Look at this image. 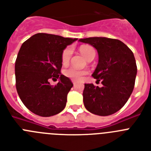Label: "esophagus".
I'll list each match as a JSON object with an SVG mask.
<instances>
[{
  "label": "esophagus",
  "mask_w": 151,
  "mask_h": 151,
  "mask_svg": "<svg viewBox=\"0 0 151 151\" xmlns=\"http://www.w3.org/2000/svg\"><path fill=\"white\" fill-rule=\"evenodd\" d=\"M72 82H73V85H76L77 82H77V81H76V80L73 79V80H72Z\"/></svg>",
  "instance_id": "obj_1"
}]
</instances>
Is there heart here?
I'll return each mask as SVG.
<instances>
[{
    "mask_svg": "<svg viewBox=\"0 0 151 151\" xmlns=\"http://www.w3.org/2000/svg\"><path fill=\"white\" fill-rule=\"evenodd\" d=\"M79 51L87 60L92 57H95V50L93 47L90 45H82L79 47ZM71 55L72 50L71 48L69 47H67L63 51L62 57H61L63 64H67L69 63ZM64 74L66 76L72 79L80 80L82 79L85 75L88 74V71L86 69H78L74 67H69L64 71Z\"/></svg>",
    "mask_w": 151,
    "mask_h": 151,
    "instance_id": "obj_1",
    "label": "heart"
}]
</instances>
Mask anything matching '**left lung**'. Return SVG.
Here are the masks:
<instances>
[{
	"label": "left lung",
	"mask_w": 151,
	"mask_h": 151,
	"mask_svg": "<svg viewBox=\"0 0 151 151\" xmlns=\"http://www.w3.org/2000/svg\"><path fill=\"white\" fill-rule=\"evenodd\" d=\"M98 53V63L92 76L102 87L85 84L83 102L93 114L106 116L119 110L134 89L137 66L132 51L119 40L105 37L81 38Z\"/></svg>",
	"instance_id": "obj_1"
}]
</instances>
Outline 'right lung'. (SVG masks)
<instances>
[{"label":"right lung","mask_w":151,"mask_h":151,"mask_svg":"<svg viewBox=\"0 0 151 151\" xmlns=\"http://www.w3.org/2000/svg\"><path fill=\"white\" fill-rule=\"evenodd\" d=\"M77 38L38 33L22 45L15 63L16 87L24 105L40 116L58 114L66 104L67 94L73 86L60 73L63 51ZM58 78L55 86L50 78Z\"/></svg>","instance_id":"1"}]
</instances>
